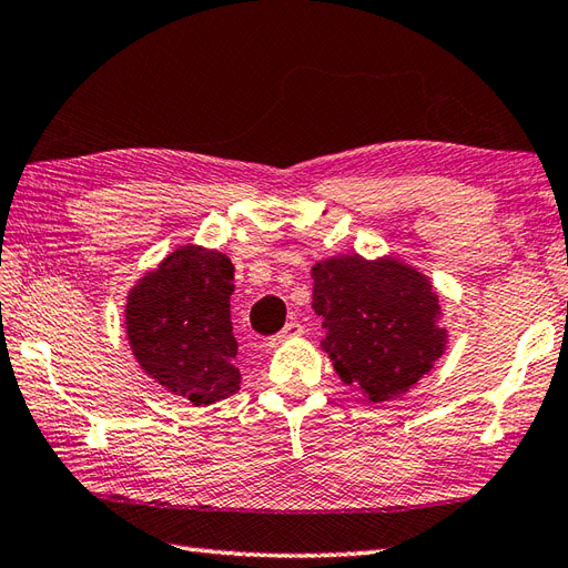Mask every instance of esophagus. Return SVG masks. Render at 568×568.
Here are the masks:
<instances>
[{"label": "esophagus", "instance_id": "1", "mask_svg": "<svg viewBox=\"0 0 568 568\" xmlns=\"http://www.w3.org/2000/svg\"><path fill=\"white\" fill-rule=\"evenodd\" d=\"M301 333H304V327H301L296 321L286 323L284 331H280V333L272 335V337L267 339V347H280L282 343H286V339H294V337H298Z\"/></svg>", "mask_w": 568, "mask_h": 568}]
</instances>
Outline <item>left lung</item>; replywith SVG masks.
<instances>
[{
	"instance_id": "1",
	"label": "left lung",
	"mask_w": 568,
	"mask_h": 568,
	"mask_svg": "<svg viewBox=\"0 0 568 568\" xmlns=\"http://www.w3.org/2000/svg\"><path fill=\"white\" fill-rule=\"evenodd\" d=\"M313 311L323 318V352L347 386L372 403L418 384L447 349L449 335L430 280L394 255L357 252L311 267Z\"/></svg>"
}]
</instances>
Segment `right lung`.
<instances>
[{
	"instance_id": "obj_1",
	"label": "right lung",
	"mask_w": 568,
	"mask_h": 568,
	"mask_svg": "<svg viewBox=\"0 0 568 568\" xmlns=\"http://www.w3.org/2000/svg\"><path fill=\"white\" fill-rule=\"evenodd\" d=\"M233 262L219 250L180 245L125 296V337L135 362L192 406L241 388L231 323Z\"/></svg>"
}]
</instances>
